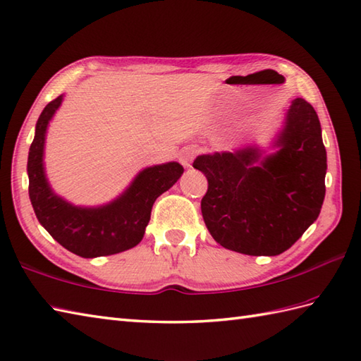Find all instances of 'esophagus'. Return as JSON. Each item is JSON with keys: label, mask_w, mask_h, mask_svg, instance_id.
<instances>
[{"label": "esophagus", "mask_w": 361, "mask_h": 361, "mask_svg": "<svg viewBox=\"0 0 361 361\" xmlns=\"http://www.w3.org/2000/svg\"><path fill=\"white\" fill-rule=\"evenodd\" d=\"M195 153L197 150L194 147H185L181 152H180V163L185 166V167H190V164H192V161L195 158Z\"/></svg>", "instance_id": "esophagus-1"}]
</instances>
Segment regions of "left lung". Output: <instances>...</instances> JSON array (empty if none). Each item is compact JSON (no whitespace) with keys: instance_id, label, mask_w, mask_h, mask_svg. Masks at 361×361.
<instances>
[{"instance_id":"left-lung-1","label":"left lung","mask_w":361,"mask_h":361,"mask_svg":"<svg viewBox=\"0 0 361 361\" xmlns=\"http://www.w3.org/2000/svg\"><path fill=\"white\" fill-rule=\"evenodd\" d=\"M200 155L194 167L208 178L202 214L214 240L250 256H278L319 216L326 195L327 157L315 109L301 97L291 102L274 142Z\"/></svg>"}]
</instances>
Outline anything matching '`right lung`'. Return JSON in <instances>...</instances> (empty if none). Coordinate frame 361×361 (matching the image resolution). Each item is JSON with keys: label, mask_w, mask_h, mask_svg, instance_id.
Masks as SVG:
<instances>
[{"label": "right lung", "mask_w": 361, "mask_h": 361, "mask_svg": "<svg viewBox=\"0 0 361 361\" xmlns=\"http://www.w3.org/2000/svg\"><path fill=\"white\" fill-rule=\"evenodd\" d=\"M62 99L59 96L44 106L29 149V198L35 216L63 248L80 257L110 256L133 248L142 240L153 203L175 185L185 169L175 161L144 169L124 194L99 208H79L65 202L52 192L43 167L46 128Z\"/></svg>", "instance_id": "right-lung-1"}]
</instances>
